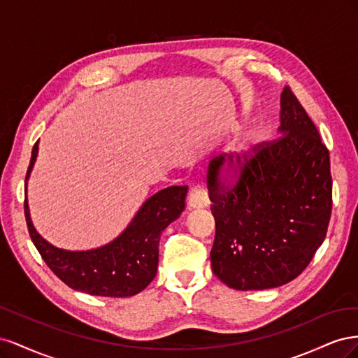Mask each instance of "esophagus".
Instances as JSON below:
<instances>
[{"mask_svg": "<svg viewBox=\"0 0 358 358\" xmlns=\"http://www.w3.org/2000/svg\"><path fill=\"white\" fill-rule=\"evenodd\" d=\"M206 206H209L208 191H206L200 185L192 187L188 194V208L189 209H201V208H206Z\"/></svg>", "mask_w": 358, "mask_h": 358, "instance_id": "34e87169", "label": "esophagus"}]
</instances>
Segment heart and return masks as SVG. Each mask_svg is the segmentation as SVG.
I'll use <instances>...</instances> for the list:
<instances>
[{"instance_id": "heart-1", "label": "heart", "mask_w": 358, "mask_h": 358, "mask_svg": "<svg viewBox=\"0 0 358 358\" xmlns=\"http://www.w3.org/2000/svg\"><path fill=\"white\" fill-rule=\"evenodd\" d=\"M242 166H243V149H236L231 164L229 169H227V175L230 178H237L242 170Z\"/></svg>"}]
</instances>
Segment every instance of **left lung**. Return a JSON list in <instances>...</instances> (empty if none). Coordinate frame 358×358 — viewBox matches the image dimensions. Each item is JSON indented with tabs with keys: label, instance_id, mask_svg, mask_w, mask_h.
<instances>
[{
	"label": "left lung",
	"instance_id": "left-lung-1",
	"mask_svg": "<svg viewBox=\"0 0 358 358\" xmlns=\"http://www.w3.org/2000/svg\"><path fill=\"white\" fill-rule=\"evenodd\" d=\"M243 154L234 185L221 180L233 154L210 161L213 273L234 289H267L296 279L326 239L331 216L329 149L292 94H280L279 136Z\"/></svg>",
	"mask_w": 358,
	"mask_h": 358
}]
</instances>
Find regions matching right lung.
<instances>
[{"label": "right lung", "instance_id": "add662e5", "mask_svg": "<svg viewBox=\"0 0 358 358\" xmlns=\"http://www.w3.org/2000/svg\"><path fill=\"white\" fill-rule=\"evenodd\" d=\"M37 152L38 142L32 148L25 180ZM187 192V185L161 189L145 201L121 236L90 251H67L50 245L32 225L27 197L24 209L32 243L64 284L91 296L129 297L145 289L155 278L161 233L185 209Z\"/></svg>", "mask_w": 358, "mask_h": 358}]
</instances>
